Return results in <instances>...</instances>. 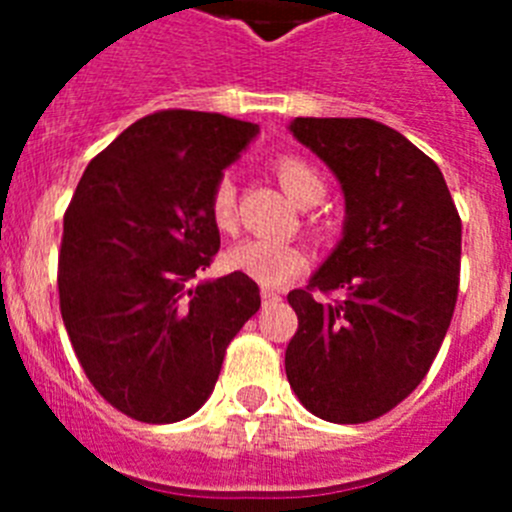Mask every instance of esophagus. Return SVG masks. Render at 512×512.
<instances>
[{
	"instance_id": "1",
	"label": "esophagus",
	"mask_w": 512,
	"mask_h": 512,
	"mask_svg": "<svg viewBox=\"0 0 512 512\" xmlns=\"http://www.w3.org/2000/svg\"><path fill=\"white\" fill-rule=\"evenodd\" d=\"M261 302H264V307H277L279 302H282V297H279V292H271V289H261Z\"/></svg>"
}]
</instances>
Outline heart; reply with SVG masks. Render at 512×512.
I'll list each match as a JSON object with an SVG mask.
<instances>
[{
  "mask_svg": "<svg viewBox=\"0 0 512 512\" xmlns=\"http://www.w3.org/2000/svg\"><path fill=\"white\" fill-rule=\"evenodd\" d=\"M284 192L302 207H310L323 200L325 182L300 156H279L274 164ZM210 215L220 230L235 228V182L223 174L215 182L210 194ZM230 266L246 274L248 279L259 282L261 287H282L302 274L307 266V256L300 246L277 238H251L230 251Z\"/></svg>",
  "mask_w": 512,
  "mask_h": 512,
  "instance_id": "1",
  "label": "heart"
}]
</instances>
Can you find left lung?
<instances>
[{
	"label": "left lung",
	"instance_id": "left-lung-1",
	"mask_svg": "<svg viewBox=\"0 0 512 512\" xmlns=\"http://www.w3.org/2000/svg\"><path fill=\"white\" fill-rule=\"evenodd\" d=\"M346 197L343 238L305 289L284 369L330 423H366L423 382L459 295L461 217L443 174L405 135L369 117H297ZM341 288L346 298L323 301Z\"/></svg>",
	"mask_w": 512,
	"mask_h": 512
}]
</instances>
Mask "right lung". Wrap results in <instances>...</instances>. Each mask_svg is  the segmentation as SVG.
I'll return each instance as SVG.
<instances>
[{
    "label": "right lung",
    "instance_id": "add662e5",
    "mask_svg": "<svg viewBox=\"0 0 512 512\" xmlns=\"http://www.w3.org/2000/svg\"><path fill=\"white\" fill-rule=\"evenodd\" d=\"M259 125L217 112L140 117L89 161L63 215L58 297L81 369L140 423L189 418L261 307L241 271L192 284L220 248L210 194Z\"/></svg>",
    "mask_w": 512,
    "mask_h": 512
}]
</instances>
